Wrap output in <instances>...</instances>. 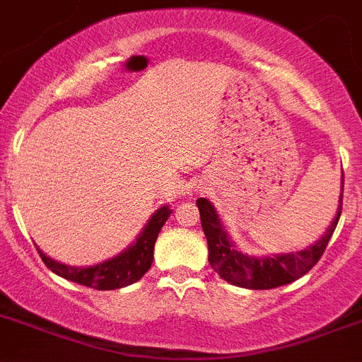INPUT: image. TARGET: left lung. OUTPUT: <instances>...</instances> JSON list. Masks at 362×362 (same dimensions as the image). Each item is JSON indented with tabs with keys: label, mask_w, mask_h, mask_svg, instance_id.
<instances>
[{
	"label": "left lung",
	"mask_w": 362,
	"mask_h": 362,
	"mask_svg": "<svg viewBox=\"0 0 362 362\" xmlns=\"http://www.w3.org/2000/svg\"><path fill=\"white\" fill-rule=\"evenodd\" d=\"M343 181L345 179L341 175V195H339L338 211H336V216H334L325 235L300 252L279 254V256L274 254V256L267 257H252L240 252L227 236L211 202L208 199H197L202 230H204L206 240H208V259L213 270L223 281L240 288H249V290H272V288L290 284V282L297 281L298 277L308 274L318 263L322 254L325 252L327 243H329L334 229L338 226L339 216H341Z\"/></svg>",
	"instance_id": "left-lung-1"
}]
</instances>
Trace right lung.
<instances>
[{"mask_svg":"<svg viewBox=\"0 0 362 362\" xmlns=\"http://www.w3.org/2000/svg\"><path fill=\"white\" fill-rule=\"evenodd\" d=\"M170 213L168 206L158 209L156 213H153V216L132 247H127L119 256L94 264V267H67V264L47 257L40 249L39 254L51 272L67 279V281L78 282L81 286L94 288V290H119V288L129 286L139 279H142V275L149 270L151 264H153L154 243H156L161 227L167 222Z\"/></svg>","mask_w":362,"mask_h":362,"instance_id":"obj_1","label":"right lung"}]
</instances>
